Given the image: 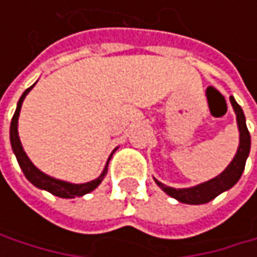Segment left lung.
<instances>
[{
    "mask_svg": "<svg viewBox=\"0 0 257 257\" xmlns=\"http://www.w3.org/2000/svg\"><path fill=\"white\" fill-rule=\"evenodd\" d=\"M232 104V108L235 111L236 116V125H238V132H239V144L236 149V153L231 161V164L214 179L199 183L196 186L192 187H181V189H176V187H170L164 183H161L159 180H155V183L171 198L177 199L179 202L183 204H190V205H199V204H207L210 201H213L216 196H219L220 193L229 190L236 184V181L241 179V174L244 171L245 167V161L248 158L250 153V132L245 125V116L242 108L238 105V102L235 101V98L231 96L229 98Z\"/></svg>",
    "mask_w": 257,
    "mask_h": 257,
    "instance_id": "obj_1",
    "label": "left lung"
}]
</instances>
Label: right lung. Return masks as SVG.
<instances>
[{"mask_svg": "<svg viewBox=\"0 0 257 257\" xmlns=\"http://www.w3.org/2000/svg\"><path fill=\"white\" fill-rule=\"evenodd\" d=\"M35 86V83L28 87L25 92L22 93L21 99L18 101V107H16V111L13 114V119H12V125H10V143H12V149H13V153L18 159V164L21 167V170L24 171L26 180L29 183H32L35 187L41 189V190H47L50 192L52 195L55 196H59V198H77V196H83L86 193H90L92 190H95L101 181L104 180V177L107 176V170H108V162L113 156V153L116 152V149L113 150V153L110 155L102 173L96 177L95 180H90L87 183H70V181H64V180L55 179V177H50L47 176L46 173H43L41 170H38L32 161L28 158V155L24 150V146L21 143V138H19V131H18V123H19V114H21V108H22V104H24V99L26 98V95L31 92V89Z\"/></svg>", "mask_w": 257, "mask_h": 257, "instance_id": "add662e5", "label": "right lung"}]
</instances>
